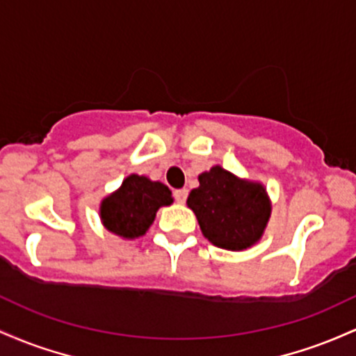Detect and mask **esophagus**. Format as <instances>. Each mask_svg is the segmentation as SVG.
Returning <instances> with one entry per match:
<instances>
[{
	"label": "esophagus",
	"instance_id": "1",
	"mask_svg": "<svg viewBox=\"0 0 356 356\" xmlns=\"http://www.w3.org/2000/svg\"><path fill=\"white\" fill-rule=\"evenodd\" d=\"M175 200H177L178 203H185L186 202V197H188V190L186 188H181V190H175Z\"/></svg>",
	"mask_w": 356,
	"mask_h": 356
}]
</instances>
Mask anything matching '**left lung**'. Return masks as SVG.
<instances>
[{"mask_svg": "<svg viewBox=\"0 0 356 356\" xmlns=\"http://www.w3.org/2000/svg\"><path fill=\"white\" fill-rule=\"evenodd\" d=\"M200 186L186 205L197 215L205 238L225 250H245L262 238L270 218V198L259 181L238 178L215 165L198 175Z\"/></svg>", "mask_w": 356, "mask_h": 356, "instance_id": "obj_1", "label": "left lung"}]
</instances>
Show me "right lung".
I'll return each instance as SVG.
<instances>
[{
	"label": "right lung",
	"mask_w": 356,
	"mask_h": 356,
	"mask_svg": "<svg viewBox=\"0 0 356 356\" xmlns=\"http://www.w3.org/2000/svg\"><path fill=\"white\" fill-rule=\"evenodd\" d=\"M171 203V190L165 183L133 173L102 200L99 215L104 229L124 241H134L153 225L156 211Z\"/></svg>",
	"instance_id": "1"
}]
</instances>
